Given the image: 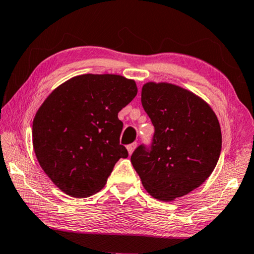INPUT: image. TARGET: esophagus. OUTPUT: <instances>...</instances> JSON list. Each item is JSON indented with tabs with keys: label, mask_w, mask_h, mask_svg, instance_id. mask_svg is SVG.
<instances>
[{
	"label": "esophagus",
	"mask_w": 254,
	"mask_h": 254,
	"mask_svg": "<svg viewBox=\"0 0 254 254\" xmlns=\"http://www.w3.org/2000/svg\"><path fill=\"white\" fill-rule=\"evenodd\" d=\"M136 145H137V143L136 142H134V143H131V144H128L127 147V151H128V153L130 154H132V152L134 151V149L136 148Z\"/></svg>",
	"instance_id": "obj_1"
}]
</instances>
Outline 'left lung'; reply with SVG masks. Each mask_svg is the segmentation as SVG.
Wrapping results in <instances>:
<instances>
[{
  "mask_svg": "<svg viewBox=\"0 0 254 254\" xmlns=\"http://www.w3.org/2000/svg\"><path fill=\"white\" fill-rule=\"evenodd\" d=\"M141 103L154 127L150 147L131 156L143 187L163 201L199 187L216 166L222 149L218 120L194 93L168 83H147Z\"/></svg>",
  "mask_w": 254,
  "mask_h": 254,
  "instance_id": "8db88e82",
  "label": "left lung"
}]
</instances>
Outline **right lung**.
I'll return each instance as SVG.
<instances>
[{
	"mask_svg": "<svg viewBox=\"0 0 254 254\" xmlns=\"http://www.w3.org/2000/svg\"><path fill=\"white\" fill-rule=\"evenodd\" d=\"M135 81L120 75L86 74L55 89L32 124L36 157L64 192L85 198L100 191L120 158L123 123L118 113L135 97Z\"/></svg>",
	"mask_w": 254,
	"mask_h": 254,
	"instance_id": "1",
	"label": "right lung"
}]
</instances>
